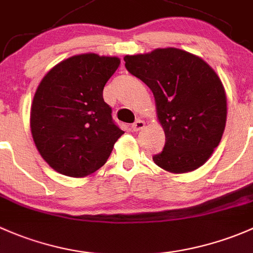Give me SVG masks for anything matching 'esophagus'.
Returning a JSON list of instances; mask_svg holds the SVG:
<instances>
[{
    "mask_svg": "<svg viewBox=\"0 0 253 253\" xmlns=\"http://www.w3.org/2000/svg\"><path fill=\"white\" fill-rule=\"evenodd\" d=\"M144 126H145V122H142L141 119H137V121H135V123H132L131 129L132 131H139V130H141Z\"/></svg>",
    "mask_w": 253,
    "mask_h": 253,
    "instance_id": "esophagus-1",
    "label": "esophagus"
}]
</instances>
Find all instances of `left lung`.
I'll return each instance as SVG.
<instances>
[{
    "instance_id": "1",
    "label": "left lung",
    "mask_w": 253,
    "mask_h": 253,
    "mask_svg": "<svg viewBox=\"0 0 253 253\" xmlns=\"http://www.w3.org/2000/svg\"><path fill=\"white\" fill-rule=\"evenodd\" d=\"M126 68L153 92L166 134L153 162L170 173L205 165L219 145L226 122V96L215 72L200 57L179 48L126 56Z\"/></svg>"
}]
</instances>
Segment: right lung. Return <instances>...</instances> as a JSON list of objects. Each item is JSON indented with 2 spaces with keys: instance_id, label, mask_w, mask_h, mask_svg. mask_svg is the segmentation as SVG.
Masks as SVG:
<instances>
[{
  "instance_id": "1",
  "label": "right lung",
  "mask_w": 253,
  "mask_h": 253,
  "mask_svg": "<svg viewBox=\"0 0 253 253\" xmlns=\"http://www.w3.org/2000/svg\"><path fill=\"white\" fill-rule=\"evenodd\" d=\"M117 57L84 53L54 66L36 88L30 112L34 142L58 173L83 178L107 162L124 134L103 100Z\"/></svg>"
}]
</instances>
